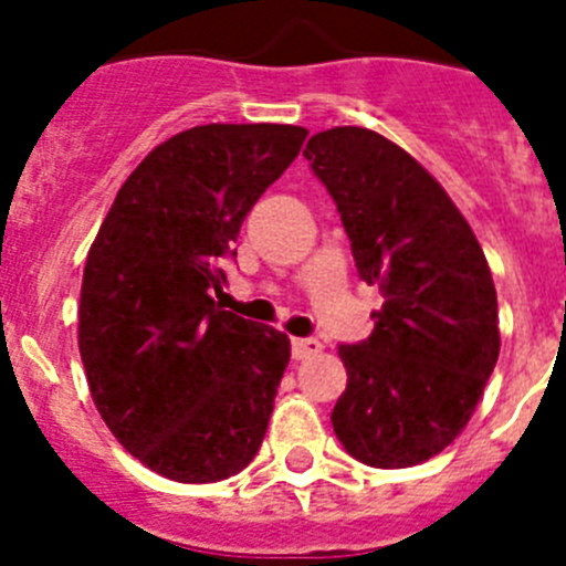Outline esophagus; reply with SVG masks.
Segmentation results:
<instances>
[{
	"instance_id": "esophagus-1",
	"label": "esophagus",
	"mask_w": 566,
	"mask_h": 566,
	"mask_svg": "<svg viewBox=\"0 0 566 566\" xmlns=\"http://www.w3.org/2000/svg\"><path fill=\"white\" fill-rule=\"evenodd\" d=\"M323 352V343L312 337H297L292 339V357L294 359H308V357H317Z\"/></svg>"
}]
</instances>
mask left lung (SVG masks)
Listing matches in <instances>:
<instances>
[{
  "label": "left lung",
  "mask_w": 566,
  "mask_h": 566,
  "mask_svg": "<svg viewBox=\"0 0 566 566\" xmlns=\"http://www.w3.org/2000/svg\"><path fill=\"white\" fill-rule=\"evenodd\" d=\"M352 240L359 277L382 294L371 337L339 345L348 374L332 424L371 468L442 453L476 411L499 359V306L476 234L413 155L365 127L303 149Z\"/></svg>",
  "instance_id": "8db88e82"
}]
</instances>
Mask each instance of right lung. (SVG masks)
Returning <instances> with one entry per match:
<instances>
[{"label":"right lung","mask_w":566,"mask_h":566,"mask_svg":"<svg viewBox=\"0 0 566 566\" xmlns=\"http://www.w3.org/2000/svg\"><path fill=\"white\" fill-rule=\"evenodd\" d=\"M292 124H201L153 149L87 252L78 352L98 413L149 470L221 482L266 437L283 332L214 306L240 223L306 142Z\"/></svg>","instance_id":"right-lung-1"}]
</instances>
